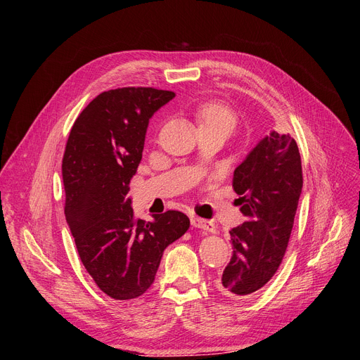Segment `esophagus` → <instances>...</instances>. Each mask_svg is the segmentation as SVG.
Listing matches in <instances>:
<instances>
[{
    "label": "esophagus",
    "mask_w": 360,
    "mask_h": 360,
    "mask_svg": "<svg viewBox=\"0 0 360 360\" xmlns=\"http://www.w3.org/2000/svg\"><path fill=\"white\" fill-rule=\"evenodd\" d=\"M191 224L194 226V228L202 229V231H205V232H212V233L216 232V224H214L213 221L204 220V219L197 217V216H193V217H191Z\"/></svg>",
    "instance_id": "esophagus-1"
}]
</instances>
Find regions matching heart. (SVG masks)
Listing matches in <instances>:
<instances>
[{
  "mask_svg": "<svg viewBox=\"0 0 360 360\" xmlns=\"http://www.w3.org/2000/svg\"><path fill=\"white\" fill-rule=\"evenodd\" d=\"M201 128H220L229 134L236 128L235 113L220 103H207L198 109Z\"/></svg>",
  "mask_w": 360,
  "mask_h": 360,
  "instance_id": "b5f03b06",
  "label": "heart"
}]
</instances>
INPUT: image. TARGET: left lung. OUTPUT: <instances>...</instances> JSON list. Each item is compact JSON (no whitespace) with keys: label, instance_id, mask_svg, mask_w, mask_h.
Returning a JSON list of instances; mask_svg holds the SVG:
<instances>
[{"label":"left lung","instance_id":"obj_1","mask_svg":"<svg viewBox=\"0 0 360 360\" xmlns=\"http://www.w3.org/2000/svg\"><path fill=\"white\" fill-rule=\"evenodd\" d=\"M232 185L247 220L231 231L232 258L216 286L240 299L266 286L285 257L304 185L296 141L270 132L235 169Z\"/></svg>","mask_w":360,"mask_h":360}]
</instances>
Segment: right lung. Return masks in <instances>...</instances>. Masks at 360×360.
Listing matches in <instances>:
<instances>
[{
	"mask_svg": "<svg viewBox=\"0 0 360 360\" xmlns=\"http://www.w3.org/2000/svg\"><path fill=\"white\" fill-rule=\"evenodd\" d=\"M174 98V91L153 87L108 90L70 131L63 158L65 219L84 269L112 299L141 296L155 281L165 248L190 228L176 210L146 223L127 197L148 120Z\"/></svg>",
	"mask_w": 360,
	"mask_h": 360,
	"instance_id": "1",
	"label": "right lung"
}]
</instances>
